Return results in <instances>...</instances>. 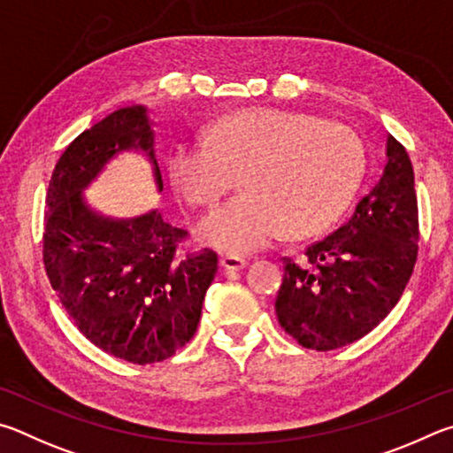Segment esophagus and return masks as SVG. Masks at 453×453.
Listing matches in <instances>:
<instances>
[{"mask_svg": "<svg viewBox=\"0 0 453 453\" xmlns=\"http://www.w3.org/2000/svg\"><path fill=\"white\" fill-rule=\"evenodd\" d=\"M220 268H225V271H241V268L247 266V260L241 258V257H234V255H226L220 258Z\"/></svg>", "mask_w": 453, "mask_h": 453, "instance_id": "esophagus-1", "label": "esophagus"}]
</instances>
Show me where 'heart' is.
<instances>
[{"label": "heart", "mask_w": 453, "mask_h": 453, "mask_svg": "<svg viewBox=\"0 0 453 453\" xmlns=\"http://www.w3.org/2000/svg\"><path fill=\"white\" fill-rule=\"evenodd\" d=\"M366 155L350 127L282 109L222 117L209 142H177L166 155L171 187L190 206H214L239 174L244 193L198 226L225 252H252L279 239L334 225L360 187Z\"/></svg>", "instance_id": "b5f03b06"}]
</instances>
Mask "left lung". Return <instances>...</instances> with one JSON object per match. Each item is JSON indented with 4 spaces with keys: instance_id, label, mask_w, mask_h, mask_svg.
<instances>
[{
    "instance_id": "left-lung-1",
    "label": "left lung",
    "mask_w": 453,
    "mask_h": 453,
    "mask_svg": "<svg viewBox=\"0 0 453 453\" xmlns=\"http://www.w3.org/2000/svg\"><path fill=\"white\" fill-rule=\"evenodd\" d=\"M382 177L350 220L314 242L304 265L287 263L276 316L300 346L328 352L352 344L398 304L418 257L411 161L388 134Z\"/></svg>"
}]
</instances>
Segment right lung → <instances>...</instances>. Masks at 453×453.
Instances as JSON below:
<instances>
[{
    "instance_id": "1",
    "label": "right lung",
    "mask_w": 453,
    "mask_h": 453,
    "mask_svg": "<svg viewBox=\"0 0 453 453\" xmlns=\"http://www.w3.org/2000/svg\"><path fill=\"white\" fill-rule=\"evenodd\" d=\"M127 150L147 157L161 193L149 109L113 111L79 134L55 165L43 263L79 332L103 352L145 366L171 358L195 336L217 255L177 258L187 233L165 222L158 209L119 219L87 203L85 190Z\"/></svg>"
}]
</instances>
